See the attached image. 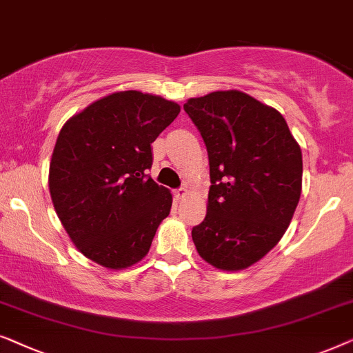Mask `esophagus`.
<instances>
[{"label":"esophagus","mask_w":353,"mask_h":353,"mask_svg":"<svg viewBox=\"0 0 353 353\" xmlns=\"http://www.w3.org/2000/svg\"><path fill=\"white\" fill-rule=\"evenodd\" d=\"M188 195V188H185V187H182V188H177V190L174 192V196H176V200H183V198H185Z\"/></svg>","instance_id":"esophagus-1"}]
</instances>
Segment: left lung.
<instances>
[{
	"label": "left lung",
	"instance_id": "obj_1",
	"mask_svg": "<svg viewBox=\"0 0 353 353\" xmlns=\"http://www.w3.org/2000/svg\"><path fill=\"white\" fill-rule=\"evenodd\" d=\"M183 110L210 157L206 217L193 243L216 269L245 270L290 225L302 190L301 147L280 112L236 89L188 99Z\"/></svg>",
	"mask_w": 353,
	"mask_h": 353
}]
</instances>
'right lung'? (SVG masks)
Here are the masks:
<instances>
[{
  "label": "right lung",
  "instance_id": "1",
  "mask_svg": "<svg viewBox=\"0 0 353 353\" xmlns=\"http://www.w3.org/2000/svg\"><path fill=\"white\" fill-rule=\"evenodd\" d=\"M181 105L141 91H118L67 120L49 163L52 205L73 245L108 270L128 269L150 250L172 195L158 185L150 143Z\"/></svg>",
  "mask_w": 353,
  "mask_h": 353
}]
</instances>
